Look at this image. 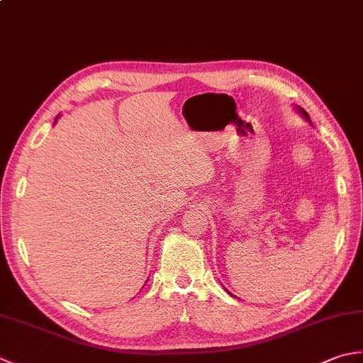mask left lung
Returning <instances> with one entry per match:
<instances>
[{
  "label": "left lung",
  "mask_w": 363,
  "mask_h": 363,
  "mask_svg": "<svg viewBox=\"0 0 363 363\" xmlns=\"http://www.w3.org/2000/svg\"><path fill=\"white\" fill-rule=\"evenodd\" d=\"M296 111H298V113L301 115V117H303V118H306L307 121H309V123H311V118H309V113H307V112H306V111L303 109V107H296ZM228 293H229V291H228ZM229 295H230V296H234V295H233V293H229Z\"/></svg>",
  "instance_id": "8db88e82"
}]
</instances>
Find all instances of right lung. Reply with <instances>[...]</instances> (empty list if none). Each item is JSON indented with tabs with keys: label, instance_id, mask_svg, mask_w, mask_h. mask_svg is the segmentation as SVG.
Returning <instances> with one entry per match:
<instances>
[{
	"label": "right lung",
	"instance_id": "obj_1",
	"mask_svg": "<svg viewBox=\"0 0 363 363\" xmlns=\"http://www.w3.org/2000/svg\"><path fill=\"white\" fill-rule=\"evenodd\" d=\"M57 118H59V117H56V121H57Z\"/></svg>",
	"mask_w": 363,
	"mask_h": 363
}]
</instances>
